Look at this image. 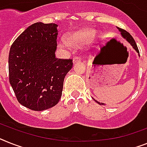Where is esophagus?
Here are the masks:
<instances>
[{"label":"esophagus","instance_id":"34e87169","mask_svg":"<svg viewBox=\"0 0 147 147\" xmlns=\"http://www.w3.org/2000/svg\"><path fill=\"white\" fill-rule=\"evenodd\" d=\"M81 61L80 58H79V57H74V58L73 59V62L74 63L78 62V61Z\"/></svg>","mask_w":147,"mask_h":147}]
</instances>
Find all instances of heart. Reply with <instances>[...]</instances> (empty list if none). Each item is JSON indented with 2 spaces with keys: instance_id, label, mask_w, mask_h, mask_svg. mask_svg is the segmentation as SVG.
Returning a JSON list of instances; mask_svg holds the SVG:
<instances>
[{
  "instance_id": "obj_1",
  "label": "heart",
  "mask_w": 147,
  "mask_h": 147,
  "mask_svg": "<svg viewBox=\"0 0 147 147\" xmlns=\"http://www.w3.org/2000/svg\"><path fill=\"white\" fill-rule=\"evenodd\" d=\"M94 32L90 29H84L81 31H77L71 34L69 37V40L67 39L61 37L59 38L58 40L59 46L62 48L70 49L73 44H78L80 43L88 40L92 38Z\"/></svg>"
}]
</instances>
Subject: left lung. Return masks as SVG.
<instances>
[{"label": "left lung", "mask_w": 147, "mask_h": 147, "mask_svg": "<svg viewBox=\"0 0 147 147\" xmlns=\"http://www.w3.org/2000/svg\"><path fill=\"white\" fill-rule=\"evenodd\" d=\"M117 28H118L119 31L121 32V35H122V37H123L124 39H125L126 41H128V43L131 45L132 47L134 48V50L136 51L137 53H138V55H139V53H139V50H138V46H137L136 43H135V41H134V38L132 37L131 35L128 32V31H126L125 30H124V29H122V28H118V27H117ZM93 100H94L95 102L98 103V104H100V105H101V104H102V105H103V104H103V103H100L99 101H97L96 100H94V98H93Z\"/></svg>", "instance_id": "obj_1"}]
</instances>
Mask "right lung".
Returning a JSON list of instances; mask_svg holds the SVG:
<instances>
[{"label":"right lung","mask_w":147,"mask_h":147,"mask_svg":"<svg viewBox=\"0 0 147 147\" xmlns=\"http://www.w3.org/2000/svg\"><path fill=\"white\" fill-rule=\"evenodd\" d=\"M58 25H30L11 46L9 80L17 100L30 110L42 111L56 105L64 79L73 60L55 58Z\"/></svg>","instance_id":"add662e5"}]
</instances>
